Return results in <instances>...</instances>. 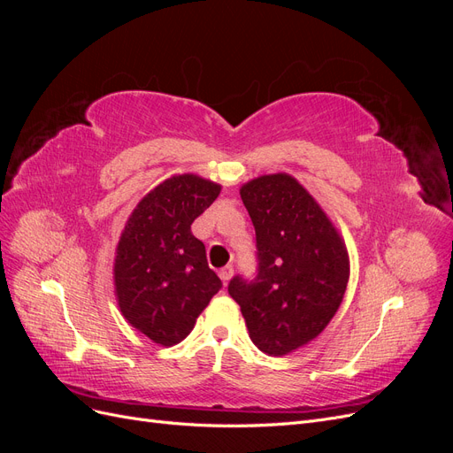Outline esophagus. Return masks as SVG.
Returning a JSON list of instances; mask_svg holds the SVG:
<instances>
[{"mask_svg":"<svg viewBox=\"0 0 453 453\" xmlns=\"http://www.w3.org/2000/svg\"><path fill=\"white\" fill-rule=\"evenodd\" d=\"M232 273H234V268H232L230 265H226V266H223L221 270H219V278L223 280V283H226L232 278Z\"/></svg>","mask_w":453,"mask_h":453,"instance_id":"esophagus-1","label":"esophagus"}]
</instances>
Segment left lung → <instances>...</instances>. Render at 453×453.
<instances>
[{
    "instance_id": "1",
    "label": "left lung",
    "mask_w": 453,
    "mask_h": 453,
    "mask_svg": "<svg viewBox=\"0 0 453 453\" xmlns=\"http://www.w3.org/2000/svg\"><path fill=\"white\" fill-rule=\"evenodd\" d=\"M240 195L255 226L257 273L232 278L228 295L260 351L291 353L318 336L340 308L349 278L346 245L291 175L257 177Z\"/></svg>"
}]
</instances>
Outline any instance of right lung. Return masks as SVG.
Wrapping results in <instances>:
<instances>
[{
	"label": "right lung",
	"mask_w": 453,
	"mask_h": 453,
	"mask_svg": "<svg viewBox=\"0 0 453 453\" xmlns=\"http://www.w3.org/2000/svg\"><path fill=\"white\" fill-rule=\"evenodd\" d=\"M221 187L198 175H175L138 203L115 258L119 306L132 326L160 346L181 342L223 283L208 266L190 225Z\"/></svg>",
	"instance_id": "1"
}]
</instances>
